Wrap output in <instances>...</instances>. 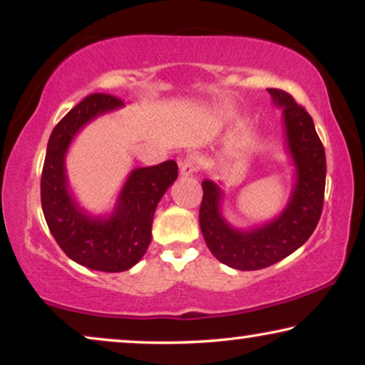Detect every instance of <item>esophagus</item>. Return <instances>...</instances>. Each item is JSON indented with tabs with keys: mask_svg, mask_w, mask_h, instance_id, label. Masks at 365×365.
I'll return each instance as SVG.
<instances>
[{
	"mask_svg": "<svg viewBox=\"0 0 365 365\" xmlns=\"http://www.w3.org/2000/svg\"><path fill=\"white\" fill-rule=\"evenodd\" d=\"M199 168H201V158H199L197 154L191 153L179 159V173H181V176L184 178L192 176Z\"/></svg>",
	"mask_w": 365,
	"mask_h": 365,
	"instance_id": "1",
	"label": "esophagus"
}]
</instances>
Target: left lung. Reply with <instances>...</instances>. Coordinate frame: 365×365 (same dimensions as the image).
<instances>
[{"label":"left lung","mask_w":365,"mask_h":365,"mask_svg":"<svg viewBox=\"0 0 365 365\" xmlns=\"http://www.w3.org/2000/svg\"><path fill=\"white\" fill-rule=\"evenodd\" d=\"M282 108L287 153L296 168L291 197L277 217L247 231L232 227L222 216L224 192L217 182L202 181L199 224L209 251L222 264L239 271L272 266L311 237L321 219L326 189V153L312 118L282 89H267Z\"/></svg>","instance_id":"obj_1"}]
</instances>
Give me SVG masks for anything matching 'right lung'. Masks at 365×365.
I'll use <instances>...</instances> for the list:
<instances>
[{
    "label": "right lung",
    "instance_id": "right-lung-1",
    "mask_svg": "<svg viewBox=\"0 0 365 365\" xmlns=\"http://www.w3.org/2000/svg\"><path fill=\"white\" fill-rule=\"evenodd\" d=\"M123 106L121 99L101 93L76 104L54 126L41 174V206L53 237L74 262L103 272L128 271L141 261L151 242L154 211L178 178L174 161L136 168L111 214L93 216L79 206L68 186V149L88 123Z\"/></svg>",
    "mask_w": 365,
    "mask_h": 365
}]
</instances>
